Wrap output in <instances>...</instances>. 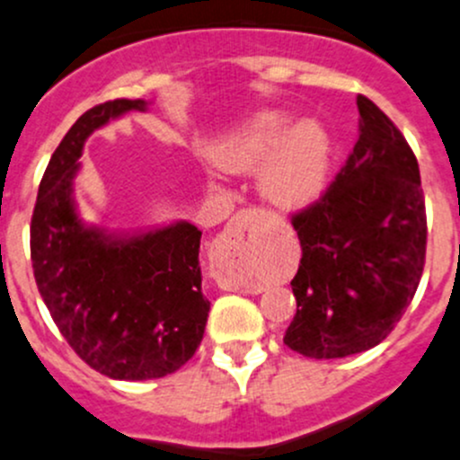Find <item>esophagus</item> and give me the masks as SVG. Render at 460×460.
I'll use <instances>...</instances> for the list:
<instances>
[{
    "label": "esophagus",
    "instance_id": "esophagus-1",
    "mask_svg": "<svg viewBox=\"0 0 460 460\" xmlns=\"http://www.w3.org/2000/svg\"><path fill=\"white\" fill-rule=\"evenodd\" d=\"M258 220H260V211L258 209H243L238 211L231 222L226 225V229L222 231L220 238H217V249L222 253L229 255H240L243 251L251 249V244L255 243V235H258Z\"/></svg>",
    "mask_w": 460,
    "mask_h": 460
}]
</instances>
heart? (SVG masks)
<instances>
[{
  "instance_id": "heart-1",
  "label": "heart",
  "mask_w": 460,
  "mask_h": 460,
  "mask_svg": "<svg viewBox=\"0 0 460 460\" xmlns=\"http://www.w3.org/2000/svg\"><path fill=\"white\" fill-rule=\"evenodd\" d=\"M293 116L284 110L255 114L211 149L217 169L249 173L260 169V191L284 211L313 205L328 182L331 141L322 125L304 120L288 130Z\"/></svg>"
}]
</instances>
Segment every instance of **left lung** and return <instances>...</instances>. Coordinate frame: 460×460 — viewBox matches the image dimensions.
<instances>
[{
  "label": "left lung",
  "mask_w": 460,
  "mask_h": 460,
  "mask_svg": "<svg viewBox=\"0 0 460 460\" xmlns=\"http://www.w3.org/2000/svg\"><path fill=\"white\" fill-rule=\"evenodd\" d=\"M359 138L323 196L293 214L297 313L284 344L311 359L375 348L412 302L425 264L421 173L403 134L357 96Z\"/></svg>",
  "instance_id": "left-lung-1"
}]
</instances>
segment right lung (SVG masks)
Segmentation results:
<instances>
[{"label":"right lung","instance_id":"1","mask_svg":"<svg viewBox=\"0 0 460 460\" xmlns=\"http://www.w3.org/2000/svg\"><path fill=\"white\" fill-rule=\"evenodd\" d=\"M143 99L94 105L52 154L31 222L35 282L72 350L101 375L158 379L191 359L205 335L209 299L198 264L200 235L181 220L163 229L112 235L84 225L75 182L85 138Z\"/></svg>","mask_w":460,"mask_h":460}]
</instances>
